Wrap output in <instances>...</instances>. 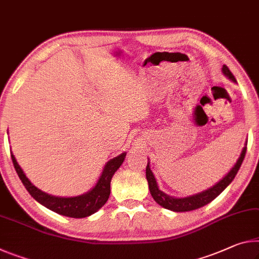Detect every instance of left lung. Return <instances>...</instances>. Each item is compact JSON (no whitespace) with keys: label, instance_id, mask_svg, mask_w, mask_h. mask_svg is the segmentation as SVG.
I'll use <instances>...</instances> for the list:
<instances>
[{"label":"left lung","instance_id":"1","mask_svg":"<svg viewBox=\"0 0 259 259\" xmlns=\"http://www.w3.org/2000/svg\"><path fill=\"white\" fill-rule=\"evenodd\" d=\"M221 70H223V73L228 78V79H231L232 81H234V83H236L235 77H234V75L231 72V70H229L227 65H223V69H221ZM245 152H247V143H245L243 150H242L240 157L237 159L235 165H234L232 169L229 170L219 182H217L213 187L208 188L207 190L198 192V194L196 195L183 197V198H176V197L167 195L163 191L160 190L158 187L157 180H155L154 175L151 170L150 162H147L146 180L147 182H149V189H150L151 195L159 205H161L162 207L167 208V210H170L174 212H188V211L197 210V208L199 207H203L206 204L211 203L213 199L217 198V197H218L221 192H223L225 189L231 184L234 178H235V175L237 174V171H239L242 162H243Z\"/></svg>","mask_w":259,"mask_h":259}]
</instances>
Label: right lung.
<instances>
[{
  "label": "right lung",
  "mask_w": 259,
  "mask_h": 259,
  "mask_svg": "<svg viewBox=\"0 0 259 259\" xmlns=\"http://www.w3.org/2000/svg\"><path fill=\"white\" fill-rule=\"evenodd\" d=\"M126 153L118 154L117 157L110 159L106 163L99 180L92 189L83 195L73 197H59L46 194L36 188L30 180L26 178L22 168L18 165L17 160L11 152V159L14 162L15 169L17 171L20 181L23 182L24 187L28 191L36 202L44 205L49 210L59 213L61 215L70 217V218H85L96 213L98 210L104 206L109 198L110 195V181L113 175L124 161Z\"/></svg>",
  "instance_id": "obj_1"
}]
</instances>
